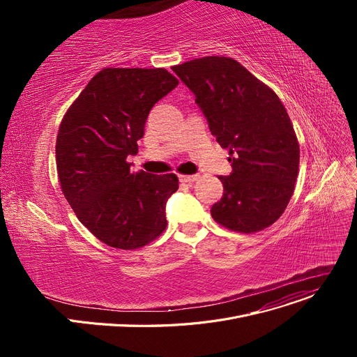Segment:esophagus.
Segmentation results:
<instances>
[{
	"mask_svg": "<svg viewBox=\"0 0 357 357\" xmlns=\"http://www.w3.org/2000/svg\"><path fill=\"white\" fill-rule=\"evenodd\" d=\"M198 179H199V175H179V181L181 182L191 183V182H195Z\"/></svg>",
	"mask_w": 357,
	"mask_h": 357,
	"instance_id": "1",
	"label": "esophagus"
}]
</instances>
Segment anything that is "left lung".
I'll list each match as a JSON object with an SVG mask.
<instances>
[{"label": "left lung", "instance_id": "1", "mask_svg": "<svg viewBox=\"0 0 357 357\" xmlns=\"http://www.w3.org/2000/svg\"><path fill=\"white\" fill-rule=\"evenodd\" d=\"M172 70L195 93L211 135L229 150L233 172L220 176L224 194L213 205V218L237 233L268 229L284 214L299 172V143L282 101L226 56H205Z\"/></svg>", "mask_w": 357, "mask_h": 357}]
</instances>
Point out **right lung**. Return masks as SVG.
<instances>
[{"mask_svg": "<svg viewBox=\"0 0 357 357\" xmlns=\"http://www.w3.org/2000/svg\"><path fill=\"white\" fill-rule=\"evenodd\" d=\"M178 84L163 68H104L61 121L62 192L84 226L111 248H143L166 229L165 205L178 176L131 172L127 156L139 152L150 109Z\"/></svg>", "mask_w": 357, "mask_h": 357, "instance_id": "add662e5", "label": "right lung"}]
</instances>
